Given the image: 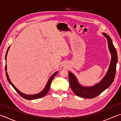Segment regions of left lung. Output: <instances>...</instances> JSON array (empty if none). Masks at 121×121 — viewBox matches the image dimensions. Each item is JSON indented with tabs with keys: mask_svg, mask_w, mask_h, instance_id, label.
Listing matches in <instances>:
<instances>
[{
	"mask_svg": "<svg viewBox=\"0 0 121 121\" xmlns=\"http://www.w3.org/2000/svg\"><path fill=\"white\" fill-rule=\"evenodd\" d=\"M102 35L107 40L108 48L111 54V60L108 71L105 76L99 83L92 86H84L78 82L77 77L70 71L69 72V84L73 92L76 95L84 98L91 99L99 95L100 93L109 87L113 82L116 71L117 54L112 39L107 34L102 32Z\"/></svg>",
	"mask_w": 121,
	"mask_h": 121,
	"instance_id": "1",
	"label": "left lung"
}]
</instances>
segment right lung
I'll return each mask as SVG.
<instances>
[{"mask_svg": "<svg viewBox=\"0 0 121 121\" xmlns=\"http://www.w3.org/2000/svg\"><path fill=\"white\" fill-rule=\"evenodd\" d=\"M9 46V48H8L7 50V52H6V56H5V60L6 61V59H7V53L8 52H9V49L10 48ZM5 70H6V77H7V79L8 81H9V83L10 84H11L13 87L14 88V89L15 90V91L17 92L19 94V95L21 96L22 98H24V99H27V100H34V99H39V98H42L44 97V96H45L46 95V94L48 93V92L49 91V90H50V88L51 86V83H52V81L54 78V77L56 76V75L57 74V73H58V71H56V73H54L52 75V76H51L50 78L48 79V82H47L46 84L45 85V87H44V89L42 90V91L40 92H39L38 93H37V94H35V95H26V94H24L23 93L21 92H20L19 90H18L17 88H16L15 86L14 85V84L13 83H12V82L9 79V75H8V73L7 72V65L6 64L5 65Z\"/></svg>", "mask_w": 121, "mask_h": 121, "instance_id": "1", "label": "right lung"}]
</instances>
